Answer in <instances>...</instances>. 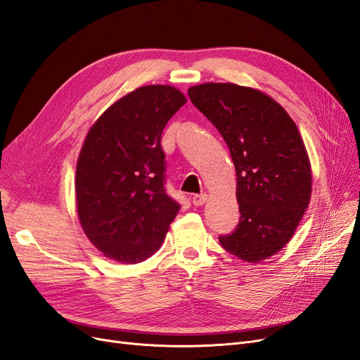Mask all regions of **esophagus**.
<instances>
[{
    "instance_id": "esophagus-1",
    "label": "esophagus",
    "mask_w": 360,
    "mask_h": 360,
    "mask_svg": "<svg viewBox=\"0 0 360 360\" xmlns=\"http://www.w3.org/2000/svg\"><path fill=\"white\" fill-rule=\"evenodd\" d=\"M192 204L193 205H202L205 201H207V193H195V195H192Z\"/></svg>"
}]
</instances>
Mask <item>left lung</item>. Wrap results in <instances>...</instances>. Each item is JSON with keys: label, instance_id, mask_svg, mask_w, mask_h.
Here are the masks:
<instances>
[{"label": "left lung", "instance_id": "1", "mask_svg": "<svg viewBox=\"0 0 360 360\" xmlns=\"http://www.w3.org/2000/svg\"><path fill=\"white\" fill-rule=\"evenodd\" d=\"M188 94L219 130L236 168L240 221L219 243L248 263L275 255L311 200V165L296 123L271 97L248 86L209 82Z\"/></svg>", "mask_w": 360, "mask_h": 360}]
</instances>
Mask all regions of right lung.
<instances>
[{
	"label": "right lung",
	"mask_w": 360,
	"mask_h": 360,
	"mask_svg": "<svg viewBox=\"0 0 360 360\" xmlns=\"http://www.w3.org/2000/svg\"><path fill=\"white\" fill-rule=\"evenodd\" d=\"M186 103L169 85L139 86L91 126L76 165L81 225L101 252L120 263L153 255L180 210L165 188L160 138Z\"/></svg>",
	"instance_id": "right-lung-1"
}]
</instances>
